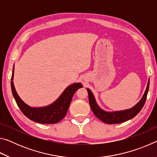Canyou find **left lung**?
I'll return each mask as SVG.
<instances>
[{"mask_svg":"<svg viewBox=\"0 0 157 157\" xmlns=\"http://www.w3.org/2000/svg\"><path fill=\"white\" fill-rule=\"evenodd\" d=\"M149 85H150V79H148L147 87L141 99L139 102L136 103L134 107L127 109L121 110V111H107L101 108L96 102L94 94L89 89L86 88L87 91L89 94V102L90 104V107L95 116L99 118L100 121L104 122L107 124H118L121 123L136 116L145 105L146 98L149 90Z\"/></svg>","mask_w":157,"mask_h":157,"instance_id":"1","label":"left lung"}]
</instances>
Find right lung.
I'll return each instance as SVG.
<instances>
[{"label":"right lung","mask_w":157,"mask_h":157,"mask_svg":"<svg viewBox=\"0 0 157 157\" xmlns=\"http://www.w3.org/2000/svg\"><path fill=\"white\" fill-rule=\"evenodd\" d=\"M14 72V64L13 66L11 78V88L16 102L27 118L39 123L54 124L62 121L66 115L74 94L79 88L83 87L80 82L71 84L66 87L59 97L51 104L44 107H31L21 99L16 91L13 82Z\"/></svg>","instance_id":"right-lung-1"}]
</instances>
